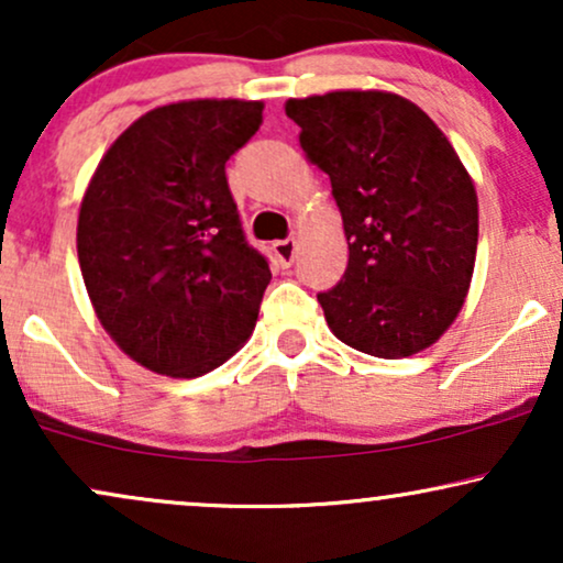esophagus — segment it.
<instances>
[{"label":"esophagus","mask_w":563,"mask_h":563,"mask_svg":"<svg viewBox=\"0 0 563 563\" xmlns=\"http://www.w3.org/2000/svg\"><path fill=\"white\" fill-rule=\"evenodd\" d=\"M273 252H275V260L280 262L283 267H290V265H294V260H296V239L275 241Z\"/></svg>","instance_id":"34e87169"}]
</instances>
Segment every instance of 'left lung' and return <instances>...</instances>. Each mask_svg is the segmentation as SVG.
I'll return each mask as SVG.
<instances>
[{
	"label": "left lung",
	"mask_w": 563,
	"mask_h": 563,
	"mask_svg": "<svg viewBox=\"0 0 563 563\" xmlns=\"http://www.w3.org/2000/svg\"><path fill=\"white\" fill-rule=\"evenodd\" d=\"M306 158L330 176L347 267L319 294L324 319L355 351L408 358L450 330L478 249V195L426 111L387 90L290 98Z\"/></svg>",
	"instance_id": "8db88e82"
}]
</instances>
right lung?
<instances>
[{
    "mask_svg": "<svg viewBox=\"0 0 563 563\" xmlns=\"http://www.w3.org/2000/svg\"><path fill=\"white\" fill-rule=\"evenodd\" d=\"M262 101L197 98L126 126L85 189L77 260L103 330L174 379L218 368L246 343L269 283L246 244L225 161L262 124Z\"/></svg>",
    "mask_w": 563,
    "mask_h": 563,
    "instance_id": "right-lung-1",
    "label": "right lung"
}]
</instances>
